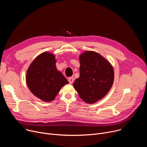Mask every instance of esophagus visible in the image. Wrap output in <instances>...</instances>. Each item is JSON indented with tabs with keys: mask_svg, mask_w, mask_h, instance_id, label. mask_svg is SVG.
Returning a JSON list of instances; mask_svg holds the SVG:
<instances>
[{
	"mask_svg": "<svg viewBox=\"0 0 147 147\" xmlns=\"http://www.w3.org/2000/svg\"><path fill=\"white\" fill-rule=\"evenodd\" d=\"M74 80V77H73H73H69V78H68V81H69V82L70 84H72V83L73 82Z\"/></svg>",
	"mask_w": 147,
	"mask_h": 147,
	"instance_id": "1",
	"label": "esophagus"
}]
</instances>
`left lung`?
<instances>
[{
    "mask_svg": "<svg viewBox=\"0 0 147 147\" xmlns=\"http://www.w3.org/2000/svg\"><path fill=\"white\" fill-rule=\"evenodd\" d=\"M80 77L73 86L80 97L88 103L105 96L114 80V71L109 63L99 54L86 51L80 56Z\"/></svg>",
    "mask_w": 147,
    "mask_h": 147,
    "instance_id": "8db88e82",
    "label": "left lung"
}]
</instances>
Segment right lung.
Returning <instances> with one entry per match:
<instances>
[{"label":"right lung","instance_id":"add662e5","mask_svg":"<svg viewBox=\"0 0 147 147\" xmlns=\"http://www.w3.org/2000/svg\"><path fill=\"white\" fill-rule=\"evenodd\" d=\"M54 55L45 52L39 55L30 66L26 76L27 84L38 98L45 102L54 99L67 80L57 70Z\"/></svg>","mask_w":147,"mask_h":147}]
</instances>
